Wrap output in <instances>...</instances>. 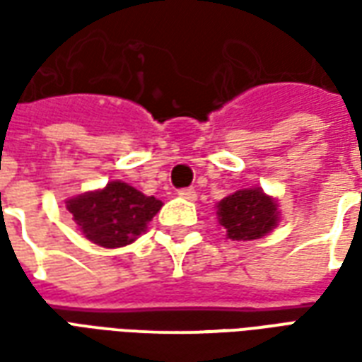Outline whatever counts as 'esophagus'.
Listing matches in <instances>:
<instances>
[{"label": "esophagus", "instance_id": "esophagus-1", "mask_svg": "<svg viewBox=\"0 0 362 362\" xmlns=\"http://www.w3.org/2000/svg\"><path fill=\"white\" fill-rule=\"evenodd\" d=\"M178 196H180L182 199L194 202V199L197 197V194H196V189H194V188H182V189H178Z\"/></svg>", "mask_w": 362, "mask_h": 362}]
</instances>
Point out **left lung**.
<instances>
[{"mask_svg": "<svg viewBox=\"0 0 362 362\" xmlns=\"http://www.w3.org/2000/svg\"><path fill=\"white\" fill-rule=\"evenodd\" d=\"M217 207L219 223L233 240H256L277 225V204L259 188L238 189Z\"/></svg>", "mask_w": 362, "mask_h": 362, "instance_id": "obj_1", "label": "left lung"}]
</instances>
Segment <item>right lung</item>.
<instances>
[{
	"instance_id": "1",
	"label": "right lung",
	"mask_w": 362,
	"mask_h": 362,
	"mask_svg": "<svg viewBox=\"0 0 362 362\" xmlns=\"http://www.w3.org/2000/svg\"><path fill=\"white\" fill-rule=\"evenodd\" d=\"M160 207L163 202L157 197L145 196L126 182H110L104 189L67 202L83 235L104 248L134 243Z\"/></svg>"
}]
</instances>
